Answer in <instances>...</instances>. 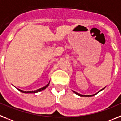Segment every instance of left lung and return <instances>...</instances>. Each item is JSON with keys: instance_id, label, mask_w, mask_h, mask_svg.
Wrapping results in <instances>:
<instances>
[{"instance_id": "8db88e82", "label": "left lung", "mask_w": 121, "mask_h": 121, "mask_svg": "<svg viewBox=\"0 0 121 121\" xmlns=\"http://www.w3.org/2000/svg\"><path fill=\"white\" fill-rule=\"evenodd\" d=\"M103 89H104V88H103V89L101 90L100 91H99L98 92L101 91L103 90ZM73 92H74L75 94L77 95H78V96H85V97H90V96H94V95H96V94H94V95H81V94H80V93H78L75 92V91H73ZM97 93H96V94H97Z\"/></svg>"}]
</instances>
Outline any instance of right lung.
I'll use <instances>...</instances> for the list:
<instances>
[{
	"label": "right lung",
	"instance_id": "add662e5",
	"mask_svg": "<svg viewBox=\"0 0 121 121\" xmlns=\"http://www.w3.org/2000/svg\"><path fill=\"white\" fill-rule=\"evenodd\" d=\"M49 83H50V82H49V83H48V84L45 86H44V87H43V88H39V89H38V90H35V91H26L22 90H20V89H18V90H19V91H21V92H22V93H36L39 92V91H41L44 90V89H46V88L49 85Z\"/></svg>",
	"mask_w": 121,
	"mask_h": 121
}]
</instances>
